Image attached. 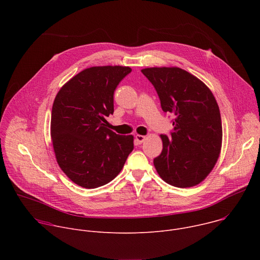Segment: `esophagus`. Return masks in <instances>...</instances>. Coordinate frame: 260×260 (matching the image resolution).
<instances>
[{"label":"esophagus","mask_w":260,"mask_h":260,"mask_svg":"<svg viewBox=\"0 0 260 260\" xmlns=\"http://www.w3.org/2000/svg\"><path fill=\"white\" fill-rule=\"evenodd\" d=\"M135 138H136V141H137L139 144H142V143L146 140V137H145V136H142V135H136Z\"/></svg>","instance_id":"obj_1"}]
</instances>
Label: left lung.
Wrapping results in <instances>:
<instances>
[{"instance_id":"obj_1","label":"left lung","mask_w":260,"mask_h":260,"mask_svg":"<svg viewBox=\"0 0 260 260\" xmlns=\"http://www.w3.org/2000/svg\"><path fill=\"white\" fill-rule=\"evenodd\" d=\"M160 100L165 112L173 114L172 138L160 135L162 151L153 164L159 177L179 188L204 181L215 167L222 146L218 104L210 88L178 67L141 70Z\"/></svg>"}]
</instances>
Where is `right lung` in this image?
Returning <instances> with one entry per match:
<instances>
[{
  "instance_id": "obj_1",
  "label": "right lung",
  "mask_w": 260,
  "mask_h": 260,
  "mask_svg": "<svg viewBox=\"0 0 260 260\" xmlns=\"http://www.w3.org/2000/svg\"><path fill=\"white\" fill-rule=\"evenodd\" d=\"M129 67L87 68L64 83L51 112L50 135L56 161L67 177L84 188L112 181L134 149V137L107 126L114 112L113 94Z\"/></svg>"
}]
</instances>
